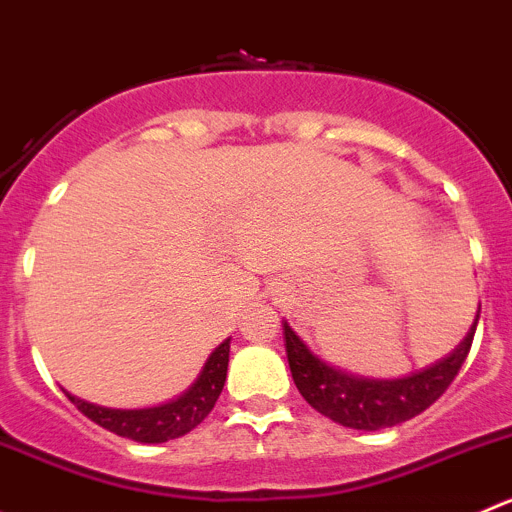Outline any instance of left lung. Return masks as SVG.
Segmentation results:
<instances>
[{"mask_svg":"<svg viewBox=\"0 0 512 512\" xmlns=\"http://www.w3.org/2000/svg\"><path fill=\"white\" fill-rule=\"evenodd\" d=\"M478 320L480 305L468 335L450 355L423 370L410 372L405 377H390V380L355 375V372L330 365L307 347V342L292 330L287 320H282V335H285L292 380L302 398L332 423L372 433V430L393 428L415 418L448 390L468 357Z\"/></svg>","mask_w":512,"mask_h":512,"instance_id":"8db88e82","label":"left lung"}]
</instances>
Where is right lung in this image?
Masks as SVG:
<instances>
[{"label":"right lung","instance_id":"right-lung-1","mask_svg":"<svg viewBox=\"0 0 512 512\" xmlns=\"http://www.w3.org/2000/svg\"><path fill=\"white\" fill-rule=\"evenodd\" d=\"M227 362H230V337L210 352L197 380L185 393L152 408H104V405L77 398L69 390H64V395L77 405L79 413L119 438H130L135 443H167L195 430L210 415L225 388Z\"/></svg>","mask_w":512,"mask_h":512}]
</instances>
